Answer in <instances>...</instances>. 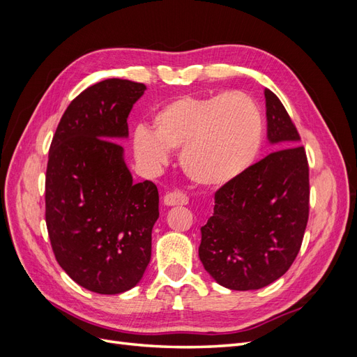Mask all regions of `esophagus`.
I'll return each mask as SVG.
<instances>
[{"label": "esophagus", "instance_id": "34e87169", "mask_svg": "<svg viewBox=\"0 0 357 357\" xmlns=\"http://www.w3.org/2000/svg\"><path fill=\"white\" fill-rule=\"evenodd\" d=\"M188 197L181 192H169L164 197V205L167 207H174V205H186L188 204Z\"/></svg>", "mask_w": 357, "mask_h": 357}]
</instances>
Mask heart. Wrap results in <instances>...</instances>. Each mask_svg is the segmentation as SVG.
<instances>
[{
	"instance_id": "obj_1",
	"label": "heart",
	"mask_w": 357,
	"mask_h": 357,
	"mask_svg": "<svg viewBox=\"0 0 357 357\" xmlns=\"http://www.w3.org/2000/svg\"><path fill=\"white\" fill-rule=\"evenodd\" d=\"M138 162L158 169L178 150L186 176L204 188H223L243 177L261 155L264 116L241 92L180 96L153 114L152 131L134 134Z\"/></svg>"
}]
</instances>
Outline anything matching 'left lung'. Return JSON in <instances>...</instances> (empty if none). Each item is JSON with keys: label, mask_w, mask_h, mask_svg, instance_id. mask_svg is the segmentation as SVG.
Returning <instances> with one entry per match:
<instances>
[{"label": "left lung", "mask_w": 357, "mask_h": 357, "mask_svg": "<svg viewBox=\"0 0 357 357\" xmlns=\"http://www.w3.org/2000/svg\"><path fill=\"white\" fill-rule=\"evenodd\" d=\"M268 142L275 152L214 195L201 228L199 259L211 278L231 290L274 283L294 264L308 222V162L284 105L264 91Z\"/></svg>", "instance_id": "obj_1"}]
</instances>
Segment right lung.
<instances>
[{"label": "right lung", "instance_id": "add662e5", "mask_svg": "<svg viewBox=\"0 0 357 357\" xmlns=\"http://www.w3.org/2000/svg\"><path fill=\"white\" fill-rule=\"evenodd\" d=\"M143 83L107 79L63 113L46 171V225L53 253L75 283L95 294L135 287L152 256L159 193L134 183L125 162L128 116Z\"/></svg>", "mask_w": 357, "mask_h": 357}]
</instances>
